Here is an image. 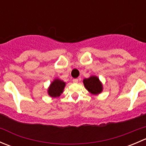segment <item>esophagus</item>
<instances>
[{
	"mask_svg": "<svg viewBox=\"0 0 146 146\" xmlns=\"http://www.w3.org/2000/svg\"><path fill=\"white\" fill-rule=\"evenodd\" d=\"M73 82H74V83H77V82H78V79H77V78L73 79Z\"/></svg>",
	"mask_w": 146,
	"mask_h": 146,
	"instance_id": "obj_1",
	"label": "esophagus"
}]
</instances>
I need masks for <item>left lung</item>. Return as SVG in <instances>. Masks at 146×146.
I'll return each mask as SVG.
<instances>
[{"label":"left lung","mask_w":146,"mask_h":146,"mask_svg":"<svg viewBox=\"0 0 146 146\" xmlns=\"http://www.w3.org/2000/svg\"><path fill=\"white\" fill-rule=\"evenodd\" d=\"M83 84L85 89L92 95H99L103 90L102 83L96 76H91L88 78H85Z\"/></svg>","instance_id":"8db88e82"}]
</instances>
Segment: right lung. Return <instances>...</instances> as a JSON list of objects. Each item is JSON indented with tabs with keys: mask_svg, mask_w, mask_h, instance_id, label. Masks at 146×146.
<instances>
[{
	"mask_svg": "<svg viewBox=\"0 0 146 146\" xmlns=\"http://www.w3.org/2000/svg\"><path fill=\"white\" fill-rule=\"evenodd\" d=\"M65 86L66 82L64 80L59 78L54 79L47 89L48 95L51 98H58L61 96L64 92Z\"/></svg>",
	"mask_w": 146,
	"mask_h": 146,
	"instance_id": "obj_1",
	"label": "right lung"
}]
</instances>
